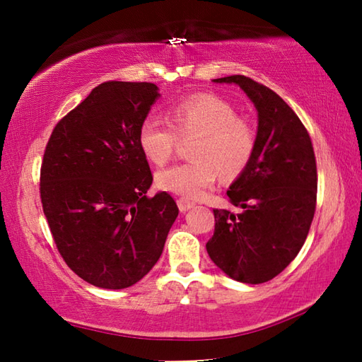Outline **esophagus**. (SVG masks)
<instances>
[{"label":"esophagus","instance_id":"obj_1","mask_svg":"<svg viewBox=\"0 0 362 362\" xmlns=\"http://www.w3.org/2000/svg\"><path fill=\"white\" fill-rule=\"evenodd\" d=\"M177 205H179V210L182 213H185L188 210H191L194 206V202H189L188 199H183V197H179L177 199Z\"/></svg>","mask_w":362,"mask_h":362}]
</instances>
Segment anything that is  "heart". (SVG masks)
<instances>
[{
  "label": "heart",
  "mask_w": 362,
  "mask_h": 362,
  "mask_svg": "<svg viewBox=\"0 0 362 362\" xmlns=\"http://www.w3.org/2000/svg\"><path fill=\"white\" fill-rule=\"evenodd\" d=\"M168 120L146 117L138 129V146L153 165L171 158L179 138L196 136L189 157L157 173V185L183 199H197L221 174L233 179L249 166L257 148L252 122L236 107L213 93L191 95L169 107Z\"/></svg>",
  "instance_id": "1"
}]
</instances>
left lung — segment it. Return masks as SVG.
<instances>
[{"label": "left lung", "mask_w": 362, "mask_h": 362, "mask_svg": "<svg viewBox=\"0 0 362 362\" xmlns=\"http://www.w3.org/2000/svg\"><path fill=\"white\" fill-rule=\"evenodd\" d=\"M214 82L244 90L257 107L258 132L249 166L227 191L241 211L213 210L216 224L206 252L230 279L259 284L289 266L308 236L317 199L316 157L308 130L275 91L241 74Z\"/></svg>", "instance_id": "obj_1"}]
</instances>
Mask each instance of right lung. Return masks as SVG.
Returning a JSON list of instances; mask_svg holds the SVG:
<instances>
[{"label":"right lung","mask_w":362,"mask_h":362,"mask_svg":"<svg viewBox=\"0 0 362 362\" xmlns=\"http://www.w3.org/2000/svg\"><path fill=\"white\" fill-rule=\"evenodd\" d=\"M151 82L109 81L60 119L46 144L40 199L68 267L104 289H124L157 263L179 214L168 193L148 197L138 129L158 98Z\"/></svg>","instance_id":"right-lung-1"}]
</instances>
